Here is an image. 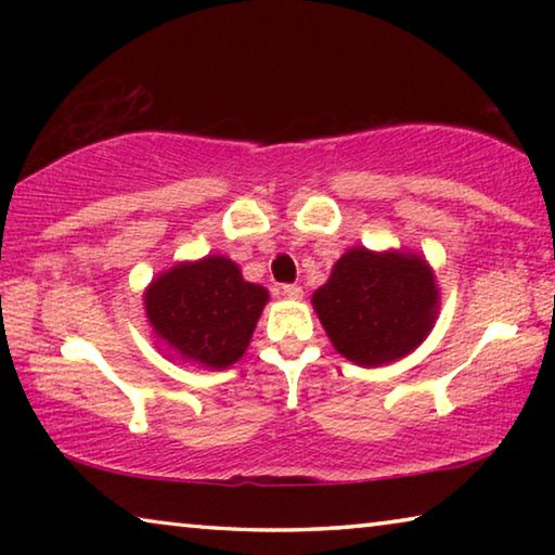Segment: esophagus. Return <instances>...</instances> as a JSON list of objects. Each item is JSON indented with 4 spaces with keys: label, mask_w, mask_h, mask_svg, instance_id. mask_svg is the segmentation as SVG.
I'll return each instance as SVG.
<instances>
[{
    "label": "esophagus",
    "mask_w": 555,
    "mask_h": 555,
    "mask_svg": "<svg viewBox=\"0 0 555 555\" xmlns=\"http://www.w3.org/2000/svg\"><path fill=\"white\" fill-rule=\"evenodd\" d=\"M281 291H284V296H288V298H300V296H304V288H300L298 284H284V286H281Z\"/></svg>",
    "instance_id": "esophagus-1"
}]
</instances>
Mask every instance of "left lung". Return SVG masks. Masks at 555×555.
<instances>
[{
	"instance_id": "obj_1",
	"label": "left lung",
	"mask_w": 555,
	"mask_h": 555,
	"mask_svg": "<svg viewBox=\"0 0 555 555\" xmlns=\"http://www.w3.org/2000/svg\"><path fill=\"white\" fill-rule=\"evenodd\" d=\"M313 308L335 350L374 367L399 360L424 343L436 321L438 288L421 257L350 249L337 259Z\"/></svg>"
}]
</instances>
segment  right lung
<instances>
[{"instance_id": "1", "label": "right lung", "mask_w": 555, "mask_h": 555, "mask_svg": "<svg viewBox=\"0 0 555 555\" xmlns=\"http://www.w3.org/2000/svg\"><path fill=\"white\" fill-rule=\"evenodd\" d=\"M267 300V288L244 281L237 264L224 257L178 264L144 296L156 335L185 360L210 370L240 360Z\"/></svg>"}]
</instances>
